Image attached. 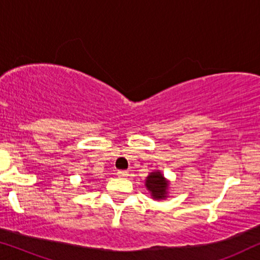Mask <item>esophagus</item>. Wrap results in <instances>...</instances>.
I'll return each instance as SVG.
<instances>
[{"label": "esophagus", "instance_id": "1", "mask_svg": "<svg viewBox=\"0 0 260 260\" xmlns=\"http://www.w3.org/2000/svg\"><path fill=\"white\" fill-rule=\"evenodd\" d=\"M117 175H118L119 177H126L127 176V172H126V170H118Z\"/></svg>", "mask_w": 260, "mask_h": 260}]
</instances>
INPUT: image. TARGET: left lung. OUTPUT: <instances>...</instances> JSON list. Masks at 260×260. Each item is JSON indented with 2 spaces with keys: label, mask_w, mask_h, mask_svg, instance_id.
Listing matches in <instances>:
<instances>
[{
  "label": "left lung",
  "mask_w": 260,
  "mask_h": 260,
  "mask_svg": "<svg viewBox=\"0 0 260 260\" xmlns=\"http://www.w3.org/2000/svg\"><path fill=\"white\" fill-rule=\"evenodd\" d=\"M145 187L150 191L152 199L155 200H163L168 195L169 181L163 176L159 170L152 172L145 179Z\"/></svg>",
  "instance_id": "left-lung-1"
}]
</instances>
